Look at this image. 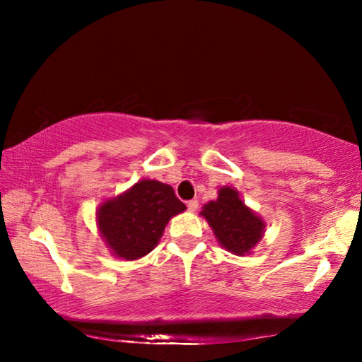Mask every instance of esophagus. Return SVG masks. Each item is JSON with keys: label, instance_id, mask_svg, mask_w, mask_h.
I'll list each match as a JSON object with an SVG mask.
<instances>
[{"label": "esophagus", "instance_id": "34e87169", "mask_svg": "<svg viewBox=\"0 0 362 362\" xmlns=\"http://www.w3.org/2000/svg\"><path fill=\"white\" fill-rule=\"evenodd\" d=\"M198 206H199L198 199H192V201H188V203H187V207H188L189 212H194L196 209H198Z\"/></svg>", "mask_w": 362, "mask_h": 362}]
</instances>
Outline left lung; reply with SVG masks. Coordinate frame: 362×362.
Returning <instances> with one entry per match:
<instances>
[{
  "instance_id": "1",
  "label": "left lung",
  "mask_w": 362,
  "mask_h": 362,
  "mask_svg": "<svg viewBox=\"0 0 362 362\" xmlns=\"http://www.w3.org/2000/svg\"><path fill=\"white\" fill-rule=\"evenodd\" d=\"M216 235L220 246L235 255L249 254L263 238L265 223L249 209L231 187L218 189V198L204 204L201 211Z\"/></svg>"
}]
</instances>
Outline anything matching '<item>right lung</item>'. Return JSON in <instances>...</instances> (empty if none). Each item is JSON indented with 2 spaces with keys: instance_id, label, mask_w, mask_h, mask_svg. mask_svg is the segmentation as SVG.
<instances>
[{
  "instance_id": "add662e5",
  "label": "right lung",
  "mask_w": 362,
  "mask_h": 362,
  "mask_svg": "<svg viewBox=\"0 0 362 362\" xmlns=\"http://www.w3.org/2000/svg\"><path fill=\"white\" fill-rule=\"evenodd\" d=\"M185 209L173 187L145 179L102 203L97 225L115 257L137 260L158 246L169 220Z\"/></svg>"
}]
</instances>
